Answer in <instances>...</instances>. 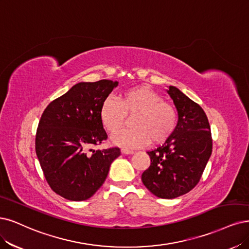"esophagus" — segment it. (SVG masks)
Masks as SVG:
<instances>
[{"label": "esophagus", "instance_id": "obj_1", "mask_svg": "<svg viewBox=\"0 0 249 249\" xmlns=\"http://www.w3.org/2000/svg\"><path fill=\"white\" fill-rule=\"evenodd\" d=\"M121 152H122V154H124V155H131V154H133V151L132 150H128V149H121Z\"/></svg>", "mask_w": 249, "mask_h": 249}]
</instances>
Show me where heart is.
Listing matches in <instances>:
<instances>
[{
    "label": "heart",
    "instance_id": "obj_1",
    "mask_svg": "<svg viewBox=\"0 0 249 249\" xmlns=\"http://www.w3.org/2000/svg\"><path fill=\"white\" fill-rule=\"evenodd\" d=\"M127 114L132 119L133 128L120 131L112 136V142L124 148H140L158 144L172 135L178 124L177 109L164 101L152 88L141 85L128 88L120 94V101L108 96L100 106L99 116L106 129L117 132L124 126Z\"/></svg>",
    "mask_w": 249,
    "mask_h": 249
}]
</instances>
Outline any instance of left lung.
<instances>
[{
    "label": "left lung",
    "instance_id": "1",
    "mask_svg": "<svg viewBox=\"0 0 249 249\" xmlns=\"http://www.w3.org/2000/svg\"><path fill=\"white\" fill-rule=\"evenodd\" d=\"M167 92L178 109V122L165 143L148 152L151 165L142 180L155 196L173 199L197 186L213 152V139L203 108L177 87L169 86Z\"/></svg>",
    "mask_w": 249,
    "mask_h": 249
}]
</instances>
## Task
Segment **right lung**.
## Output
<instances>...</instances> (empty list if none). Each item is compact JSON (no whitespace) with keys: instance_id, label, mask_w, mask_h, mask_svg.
Masks as SVG:
<instances>
[{"instance_id":"right-lung-1","label":"right lung","mask_w":249,"mask_h":249,"mask_svg":"<svg viewBox=\"0 0 249 249\" xmlns=\"http://www.w3.org/2000/svg\"><path fill=\"white\" fill-rule=\"evenodd\" d=\"M118 82H81L54 99L42 114L36 153L50 188L71 201H84L105 182L118 146L94 151L107 141L99 109Z\"/></svg>"}]
</instances>
